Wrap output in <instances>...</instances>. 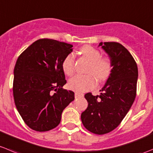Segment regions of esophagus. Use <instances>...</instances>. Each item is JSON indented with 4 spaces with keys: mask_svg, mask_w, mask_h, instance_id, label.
I'll list each match as a JSON object with an SVG mask.
<instances>
[{
    "mask_svg": "<svg viewBox=\"0 0 153 153\" xmlns=\"http://www.w3.org/2000/svg\"><path fill=\"white\" fill-rule=\"evenodd\" d=\"M81 97H83V94L80 93V92H78V91L75 92V98Z\"/></svg>",
    "mask_w": 153,
    "mask_h": 153,
    "instance_id": "obj_1",
    "label": "esophagus"
}]
</instances>
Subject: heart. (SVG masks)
<instances>
[{
  "mask_svg": "<svg viewBox=\"0 0 153 153\" xmlns=\"http://www.w3.org/2000/svg\"><path fill=\"white\" fill-rule=\"evenodd\" d=\"M82 55L90 61L87 69L88 74L76 75L68 82L70 88L77 91H85L93 88L98 81L103 82L111 75L112 71V62L108 57L101 56V53L90 45H86L80 49ZM75 56L73 53L68 54L62 61L63 71L68 76L74 72Z\"/></svg>",
  "mask_w": 153,
  "mask_h": 153,
  "instance_id": "b5f03b06",
  "label": "heart"
}]
</instances>
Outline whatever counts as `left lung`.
I'll use <instances>...</instances> for the list:
<instances>
[{"instance_id":"1","label":"left lung","mask_w":153,"mask_h":153,"mask_svg":"<svg viewBox=\"0 0 153 153\" xmlns=\"http://www.w3.org/2000/svg\"><path fill=\"white\" fill-rule=\"evenodd\" d=\"M112 62V71L100 95L85 94L87 108L82 113L84 126L92 133L104 134L119 126L134 102L138 76L137 66L128 50L117 42H100Z\"/></svg>"}]
</instances>
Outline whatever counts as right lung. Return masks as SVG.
Returning <instances> with one entry per match:
<instances>
[{"instance_id": "add662e5", "label": "right lung", "mask_w": 153, "mask_h": 153, "mask_svg": "<svg viewBox=\"0 0 153 153\" xmlns=\"http://www.w3.org/2000/svg\"><path fill=\"white\" fill-rule=\"evenodd\" d=\"M73 45L49 39L33 42L19 56L14 68L13 97L27 126L37 131L56 127L63 110L74 100L63 89L67 81L62 61Z\"/></svg>"}]
</instances>
